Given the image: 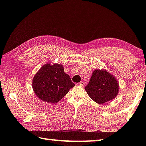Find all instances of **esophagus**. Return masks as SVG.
Listing matches in <instances>:
<instances>
[{"mask_svg": "<svg viewBox=\"0 0 146 146\" xmlns=\"http://www.w3.org/2000/svg\"><path fill=\"white\" fill-rule=\"evenodd\" d=\"M77 85L80 86H84V82L83 81H81V82L77 83Z\"/></svg>", "mask_w": 146, "mask_h": 146, "instance_id": "34e87169", "label": "esophagus"}]
</instances>
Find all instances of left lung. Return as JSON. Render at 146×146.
<instances>
[{
  "instance_id": "left-lung-1",
  "label": "left lung",
  "mask_w": 146,
  "mask_h": 146,
  "mask_svg": "<svg viewBox=\"0 0 146 146\" xmlns=\"http://www.w3.org/2000/svg\"><path fill=\"white\" fill-rule=\"evenodd\" d=\"M118 84L114 76L106 70H96L93 71L85 90L91 99L99 104L117 97Z\"/></svg>"
}]
</instances>
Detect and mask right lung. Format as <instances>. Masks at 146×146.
Wrapping results in <instances>:
<instances>
[{"label":"right lung","mask_w":146,"mask_h":146,"mask_svg":"<svg viewBox=\"0 0 146 146\" xmlns=\"http://www.w3.org/2000/svg\"><path fill=\"white\" fill-rule=\"evenodd\" d=\"M62 65L47 64L35 75L32 86L35 95L45 102L55 104L75 86Z\"/></svg>","instance_id":"obj_1"}]
</instances>
